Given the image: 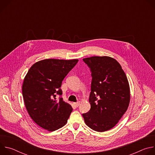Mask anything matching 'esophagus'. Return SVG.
<instances>
[{"instance_id": "obj_1", "label": "esophagus", "mask_w": 155, "mask_h": 155, "mask_svg": "<svg viewBox=\"0 0 155 155\" xmlns=\"http://www.w3.org/2000/svg\"><path fill=\"white\" fill-rule=\"evenodd\" d=\"M73 105L75 107H78L80 105V102H74Z\"/></svg>"}]
</instances>
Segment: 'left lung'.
I'll use <instances>...</instances> for the list:
<instances>
[{
	"mask_svg": "<svg viewBox=\"0 0 155 155\" xmlns=\"http://www.w3.org/2000/svg\"><path fill=\"white\" fill-rule=\"evenodd\" d=\"M91 72V108L83 114L87 126L97 132L114 127L128 108L130 90L121 65L108 56L83 59Z\"/></svg>",
	"mask_w": 155,
	"mask_h": 155,
	"instance_id": "obj_1",
	"label": "left lung"
}]
</instances>
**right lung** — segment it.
<instances>
[{
	"label": "right lung",
	"instance_id": "add662e5",
	"mask_svg": "<svg viewBox=\"0 0 155 155\" xmlns=\"http://www.w3.org/2000/svg\"><path fill=\"white\" fill-rule=\"evenodd\" d=\"M78 61L47 59L35 63L29 69L22 93L29 115L41 127L54 131L67 123L72 108L63 101L60 87Z\"/></svg>",
	"mask_w": 155,
	"mask_h": 155
}]
</instances>
